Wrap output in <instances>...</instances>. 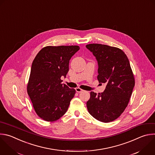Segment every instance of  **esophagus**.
Returning a JSON list of instances; mask_svg holds the SVG:
<instances>
[{
  "label": "esophagus",
  "mask_w": 155,
  "mask_h": 155,
  "mask_svg": "<svg viewBox=\"0 0 155 155\" xmlns=\"http://www.w3.org/2000/svg\"><path fill=\"white\" fill-rule=\"evenodd\" d=\"M75 91H76L77 92H81L83 91V90L81 89L80 88V87H76V88H75Z\"/></svg>",
  "instance_id": "34e87169"
}]
</instances>
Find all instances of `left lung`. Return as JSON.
<instances>
[{"mask_svg": "<svg viewBox=\"0 0 155 155\" xmlns=\"http://www.w3.org/2000/svg\"><path fill=\"white\" fill-rule=\"evenodd\" d=\"M86 47L98 62L99 83L107 84L104 92L98 95L90 92L86 103L88 112L100 122H112L127 108L135 84L130 61L119 48L100 44H89Z\"/></svg>", "mask_w": 155, "mask_h": 155, "instance_id": "left-lung-1", "label": "left lung"}]
</instances>
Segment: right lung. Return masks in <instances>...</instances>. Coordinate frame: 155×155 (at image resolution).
<instances>
[{
	"label": "right lung",
	"mask_w": 155,
	"mask_h": 155,
	"mask_svg": "<svg viewBox=\"0 0 155 155\" xmlns=\"http://www.w3.org/2000/svg\"><path fill=\"white\" fill-rule=\"evenodd\" d=\"M78 45L47 46L35 58L27 84V93L37 115L47 122L56 121L67 111L75 90L62 84L69 71L71 57Z\"/></svg>",
	"instance_id": "add662e5"
}]
</instances>
